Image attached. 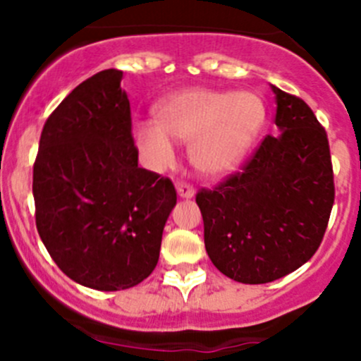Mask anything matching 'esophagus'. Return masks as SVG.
<instances>
[{"label": "esophagus", "mask_w": 361, "mask_h": 361, "mask_svg": "<svg viewBox=\"0 0 361 361\" xmlns=\"http://www.w3.org/2000/svg\"><path fill=\"white\" fill-rule=\"evenodd\" d=\"M176 192L181 199H192L195 195L194 187H190L188 183H178L176 185Z\"/></svg>", "instance_id": "esophagus-1"}]
</instances>
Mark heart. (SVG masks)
Here are the masks:
<instances>
[{"label":"heart","instance_id":"1","mask_svg":"<svg viewBox=\"0 0 361 361\" xmlns=\"http://www.w3.org/2000/svg\"><path fill=\"white\" fill-rule=\"evenodd\" d=\"M155 122H137L133 143L147 167L167 169L176 160L173 141L190 145V160L204 176H227L250 154L265 123L264 101L250 90L206 87L178 90L160 99Z\"/></svg>","mask_w":361,"mask_h":361}]
</instances>
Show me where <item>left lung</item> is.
Instances as JSON below:
<instances>
[{
  "instance_id": "8db88e82",
  "label": "left lung",
  "mask_w": 361,
  "mask_h": 361,
  "mask_svg": "<svg viewBox=\"0 0 361 361\" xmlns=\"http://www.w3.org/2000/svg\"><path fill=\"white\" fill-rule=\"evenodd\" d=\"M279 136H267L245 171L195 197L214 267L245 285L283 278L319 248L334 206L326 133L311 108L271 85Z\"/></svg>"
}]
</instances>
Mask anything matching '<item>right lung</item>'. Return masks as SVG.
Masks as SVG:
<instances>
[{"instance_id":"right-lung-1","label":"right lung","mask_w":361,"mask_h":361,"mask_svg":"<svg viewBox=\"0 0 361 361\" xmlns=\"http://www.w3.org/2000/svg\"><path fill=\"white\" fill-rule=\"evenodd\" d=\"M122 71L104 69L43 126L32 169L36 228L57 267L87 288L140 285L176 206L171 180L137 166Z\"/></svg>"}]
</instances>
